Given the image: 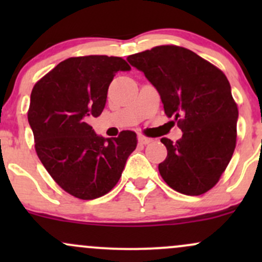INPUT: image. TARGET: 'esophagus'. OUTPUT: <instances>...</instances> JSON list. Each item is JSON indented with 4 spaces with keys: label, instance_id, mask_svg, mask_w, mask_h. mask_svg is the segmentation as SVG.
Listing matches in <instances>:
<instances>
[{
    "label": "esophagus",
    "instance_id": "obj_1",
    "mask_svg": "<svg viewBox=\"0 0 262 262\" xmlns=\"http://www.w3.org/2000/svg\"><path fill=\"white\" fill-rule=\"evenodd\" d=\"M151 141H152V139L144 137V135H139V137H138V143L141 144V145H146V144L151 143Z\"/></svg>",
    "mask_w": 262,
    "mask_h": 262
}]
</instances>
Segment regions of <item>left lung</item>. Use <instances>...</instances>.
Masks as SVG:
<instances>
[{
  "mask_svg": "<svg viewBox=\"0 0 262 262\" xmlns=\"http://www.w3.org/2000/svg\"><path fill=\"white\" fill-rule=\"evenodd\" d=\"M160 95L182 137L162 138L167 156L159 164L164 181L180 193L200 196L218 182L236 143L237 107L227 76L196 53L161 45L128 56Z\"/></svg>",
  "mask_w": 262,
  "mask_h": 262,
  "instance_id": "left-lung-1",
  "label": "left lung"
}]
</instances>
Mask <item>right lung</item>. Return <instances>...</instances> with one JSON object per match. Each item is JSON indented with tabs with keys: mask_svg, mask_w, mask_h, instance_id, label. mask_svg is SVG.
Listing matches in <instances>:
<instances>
[{
	"mask_svg": "<svg viewBox=\"0 0 262 262\" xmlns=\"http://www.w3.org/2000/svg\"><path fill=\"white\" fill-rule=\"evenodd\" d=\"M129 70L118 56H79L61 61L33 87L28 122L38 158L60 187L80 200L108 193L137 148L134 132L103 138L89 124L106 106L116 74Z\"/></svg>",
	"mask_w": 262,
	"mask_h": 262,
	"instance_id": "obj_1",
	"label": "right lung"
}]
</instances>
